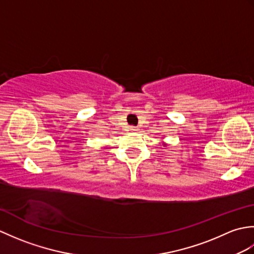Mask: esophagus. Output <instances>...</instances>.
<instances>
[{"label": "esophagus", "mask_w": 254, "mask_h": 254, "mask_svg": "<svg viewBox=\"0 0 254 254\" xmlns=\"http://www.w3.org/2000/svg\"><path fill=\"white\" fill-rule=\"evenodd\" d=\"M138 130V128L136 127H130V131L131 132H136Z\"/></svg>", "instance_id": "34e87169"}]
</instances>
